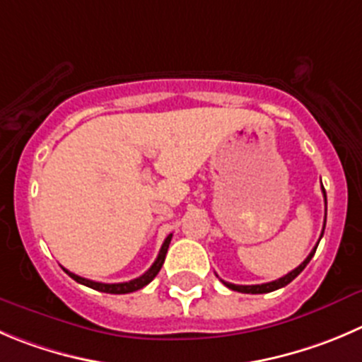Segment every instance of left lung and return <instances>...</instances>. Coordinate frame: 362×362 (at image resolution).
<instances>
[{"label": "left lung", "mask_w": 362, "mask_h": 362, "mask_svg": "<svg viewBox=\"0 0 362 362\" xmlns=\"http://www.w3.org/2000/svg\"><path fill=\"white\" fill-rule=\"evenodd\" d=\"M323 190V199H325V204H327V195H325V188H322ZM323 230H325V222H323ZM323 230H322V236H323ZM322 236H320V240H322ZM320 243V242H318ZM318 243H316V247H318ZM316 247L311 250V254H309L308 257H305L304 261H302L300 264H298L295 270H291L290 274H286L284 277L277 279V281H272V282H267V284H252V286H240V284H230V282H226L222 281L223 284H226L229 290H235V291H240V293H252V295H257V293H270V291H275L279 290V288H284L286 284H290L291 281H293L295 277H297L298 274H300L302 270H304L305 267H308V263L311 261V257L315 256L316 252Z\"/></svg>", "instance_id": "1"}]
</instances>
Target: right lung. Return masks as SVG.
Segmentation results:
<instances>
[{
	"instance_id": "obj_1",
	"label": "right lung",
	"mask_w": 362,
	"mask_h": 362,
	"mask_svg": "<svg viewBox=\"0 0 362 362\" xmlns=\"http://www.w3.org/2000/svg\"><path fill=\"white\" fill-rule=\"evenodd\" d=\"M170 240H172V235H168L167 238H165L163 245H161V249H160V254H158L156 261H154V263L151 264L149 270H147L144 275H140V277L133 279V281H129V282H117V284H105V282H95V281H90V279L80 277V275L72 274V272L65 270V268H64V272L69 275V277L74 279L76 282H80V284H85V286L92 288V290L103 291V293H113V295L132 293V291H136V290H140V288L147 286V284H149V282L153 281L154 277H156L158 272H160L161 267H163V261H165V256H167V250H168V245H170Z\"/></svg>"
}]
</instances>
